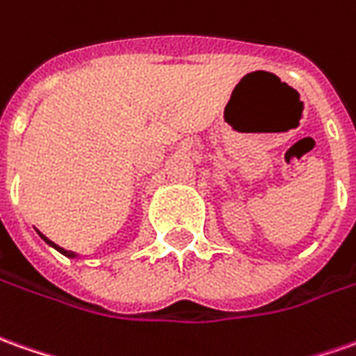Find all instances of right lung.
I'll use <instances>...</instances> for the list:
<instances>
[{"mask_svg": "<svg viewBox=\"0 0 356 356\" xmlns=\"http://www.w3.org/2000/svg\"><path fill=\"white\" fill-rule=\"evenodd\" d=\"M42 238H44V236H42ZM44 239H46V238H44ZM46 243H50V245H52V248H56L58 251H60V253H64V255H67V257H74V253H72V251H66V249L58 248L56 243H52V241H50V239H46Z\"/></svg>", "mask_w": 356, "mask_h": 356, "instance_id": "obj_1", "label": "right lung"}]
</instances>
